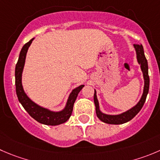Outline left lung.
Listing matches in <instances>:
<instances>
[{"label": "left lung", "mask_w": 160, "mask_h": 160, "mask_svg": "<svg viewBox=\"0 0 160 160\" xmlns=\"http://www.w3.org/2000/svg\"><path fill=\"white\" fill-rule=\"evenodd\" d=\"M134 46L136 50V53H137L138 62L141 65V69H142V72H143L144 80H145L143 94H142V98L139 101L138 103L135 106L133 107L132 108L128 110V111L119 115H106L102 113L100 111V109H99L98 101L97 99L96 91H94V105H95L96 115H97V116L100 120H102V122L105 123H108V124H122V123H125L127 122L130 121L131 119H132L140 112V110L142 109L144 104H145V100H146L147 94H148V89H149V77H148V62H147L146 58L145 56L144 49L142 44H134Z\"/></svg>", "instance_id": "1"}]
</instances>
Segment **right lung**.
<instances>
[{
	"label": "right lung",
	"mask_w": 160,
	"mask_h": 160,
	"mask_svg": "<svg viewBox=\"0 0 160 160\" xmlns=\"http://www.w3.org/2000/svg\"><path fill=\"white\" fill-rule=\"evenodd\" d=\"M33 38L22 47L20 52L18 62L15 66V88H16L17 97L19 102L22 104L23 108L26 109V111L29 113V116L37 122L42 124L49 125V126H56V125L62 124V123H66L72 115L74 102L77 99L79 92L81 91L84 85H80L72 91L67 101L66 108L61 112H55L49 111L47 108L39 106L38 105L32 102L23 91L22 85V73L23 67H24L26 52Z\"/></svg>",
	"instance_id": "1"
}]
</instances>
